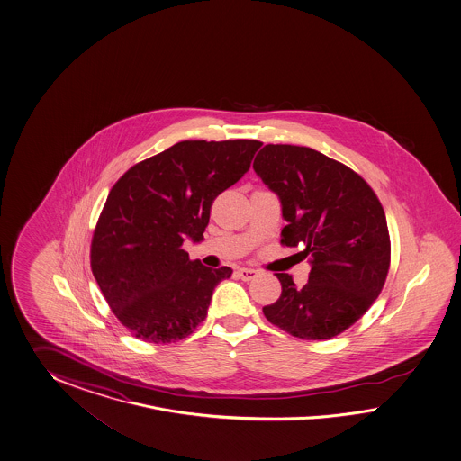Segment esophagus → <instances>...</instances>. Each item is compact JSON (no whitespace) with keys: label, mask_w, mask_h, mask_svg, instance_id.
Segmentation results:
<instances>
[{"label":"esophagus","mask_w":461,"mask_h":461,"mask_svg":"<svg viewBox=\"0 0 461 461\" xmlns=\"http://www.w3.org/2000/svg\"><path fill=\"white\" fill-rule=\"evenodd\" d=\"M238 277L241 280H245V282H249V280H253L257 276H258V272L257 270H253V268H240L237 272Z\"/></svg>","instance_id":"obj_1"}]
</instances>
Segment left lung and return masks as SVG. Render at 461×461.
Segmentation results:
<instances>
[{
  "label": "left lung",
  "mask_w": 461,
  "mask_h": 461,
  "mask_svg": "<svg viewBox=\"0 0 461 461\" xmlns=\"http://www.w3.org/2000/svg\"><path fill=\"white\" fill-rule=\"evenodd\" d=\"M255 174L282 206V243H304L309 280L297 287L277 274L279 299L267 320L303 339H328L358 321L382 291L391 266L385 212L351 168L309 147L266 145Z\"/></svg>",
  "instance_id": "left-lung-1"
}]
</instances>
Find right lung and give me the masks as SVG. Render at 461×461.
Listing matches in <instances>:
<instances>
[{
  "mask_svg": "<svg viewBox=\"0 0 461 461\" xmlns=\"http://www.w3.org/2000/svg\"><path fill=\"white\" fill-rule=\"evenodd\" d=\"M260 147L257 140H184L113 185L91 243V268L135 338L170 343L206 320L214 287L233 270L191 262L182 243L204 240L212 201L249 172Z\"/></svg>",
  "mask_w": 461,
  "mask_h": 461,
  "instance_id": "1",
  "label": "right lung"
}]
</instances>
